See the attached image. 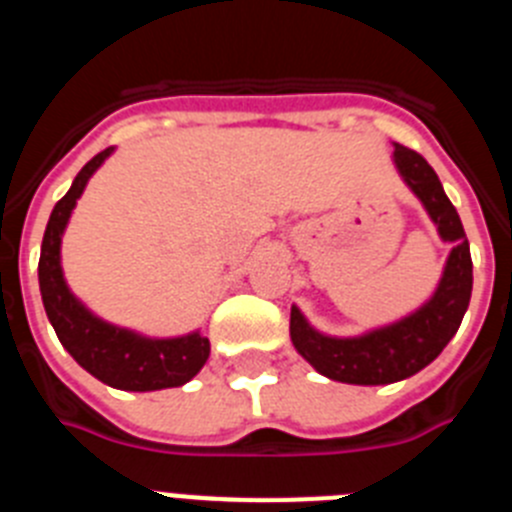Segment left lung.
<instances>
[{"label": "left lung", "instance_id": "1", "mask_svg": "<svg viewBox=\"0 0 512 512\" xmlns=\"http://www.w3.org/2000/svg\"><path fill=\"white\" fill-rule=\"evenodd\" d=\"M395 164L425 205L443 241H451V256L428 305L410 318L374 330L361 338H328L312 330L300 310L292 307L289 336L295 348L320 374L346 384H392L418 374L441 354L459 330L472 297V256L461 228L459 212L451 205L436 171L408 146H395Z\"/></svg>", "mask_w": 512, "mask_h": 512}]
</instances>
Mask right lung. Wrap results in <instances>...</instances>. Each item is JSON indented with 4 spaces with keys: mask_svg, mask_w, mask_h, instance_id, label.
<instances>
[{
    "mask_svg": "<svg viewBox=\"0 0 512 512\" xmlns=\"http://www.w3.org/2000/svg\"><path fill=\"white\" fill-rule=\"evenodd\" d=\"M110 151L112 148H104L102 153H97L76 174L69 192L63 194L53 207L43 235V246H40V295H43L48 320L56 328L58 341L99 382L130 392L179 387L205 366L207 356H210V341L205 336L192 333V336L171 338V341H148V338H140L128 330H117L84 310L63 282L61 256H58L61 233L69 223L76 200L87 187L89 176L97 171L104 158L110 156Z\"/></svg>",
    "mask_w": 512,
    "mask_h": 512,
    "instance_id": "obj_1",
    "label": "right lung"
}]
</instances>
